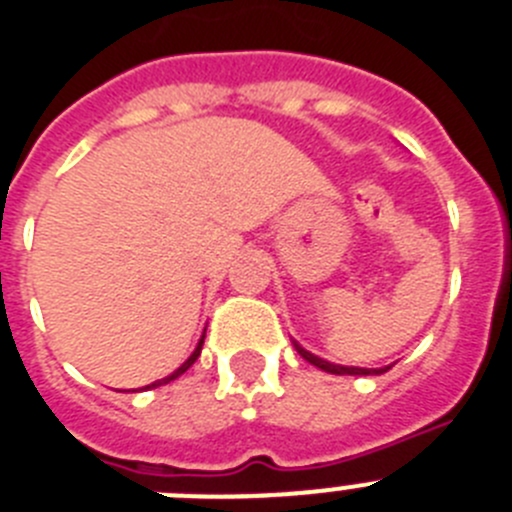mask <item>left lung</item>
<instances>
[{"mask_svg": "<svg viewBox=\"0 0 512 512\" xmlns=\"http://www.w3.org/2000/svg\"><path fill=\"white\" fill-rule=\"evenodd\" d=\"M295 348H298L300 356L308 361V364L318 366V369L328 371V374H336V376H379L384 374V371H389L391 366H386V369H356V366H336V364H328V361H323V358L313 356V353H308L305 348H300L298 343H295Z\"/></svg>", "mask_w": 512, "mask_h": 512, "instance_id": "1", "label": "left lung"}]
</instances>
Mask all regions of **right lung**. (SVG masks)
Segmentation results:
<instances>
[{"label": "right lung", "mask_w": 512, "mask_h": 512, "mask_svg": "<svg viewBox=\"0 0 512 512\" xmlns=\"http://www.w3.org/2000/svg\"><path fill=\"white\" fill-rule=\"evenodd\" d=\"M202 346H204V336H202V341H199V346H197V348H194V353H191V356H189V358H186L184 364H181V366H179V369H176V371H174V374H171V376H166V379H159V381H154V384H148V386H143V389H156V386H164V384H169V381H174V379H176V376H181V374H184V371H186V369H189V366H191V364H194V361H197V358H199V353H202Z\"/></svg>", "instance_id": "obj_1"}]
</instances>
